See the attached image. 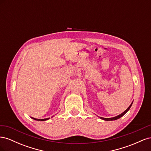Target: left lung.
<instances>
[{
  "mask_svg": "<svg viewBox=\"0 0 151 151\" xmlns=\"http://www.w3.org/2000/svg\"><path fill=\"white\" fill-rule=\"evenodd\" d=\"M132 103H133V101H132V103L130 104V106H129V107H128V108L126 109V110L123 111L122 113L120 114L119 115L116 116H115V117H112V118H103V117H99V118H101V119H102V120H105V121H112V120H116L118 119V118H121L122 116H123L129 110L130 108H131V106H132Z\"/></svg>",
  "mask_w": 151,
  "mask_h": 151,
  "instance_id": "1",
  "label": "left lung"
}]
</instances>
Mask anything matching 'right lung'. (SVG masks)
Here are the masks:
<instances>
[{
	"label": "right lung",
	"mask_w": 151,
	"mask_h": 151,
	"mask_svg": "<svg viewBox=\"0 0 151 151\" xmlns=\"http://www.w3.org/2000/svg\"><path fill=\"white\" fill-rule=\"evenodd\" d=\"M31 118H33V120H37V121H46V120H49V119H50V118H44V119H37V118H33V117H31Z\"/></svg>",
	"instance_id": "add662e5"
}]
</instances>
